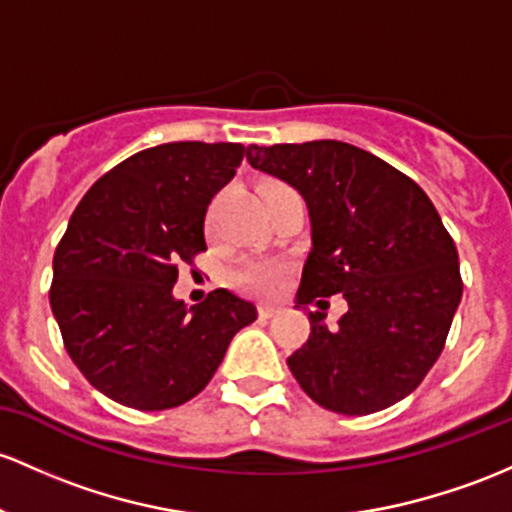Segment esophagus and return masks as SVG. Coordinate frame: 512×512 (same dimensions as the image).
<instances>
[{"label":"esophagus","instance_id":"34e87169","mask_svg":"<svg viewBox=\"0 0 512 512\" xmlns=\"http://www.w3.org/2000/svg\"><path fill=\"white\" fill-rule=\"evenodd\" d=\"M279 311H282V308H279V306H272V303H262V306H260V318L262 320H269V318L277 316Z\"/></svg>","mask_w":512,"mask_h":512}]
</instances>
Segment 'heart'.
<instances>
[{"mask_svg":"<svg viewBox=\"0 0 512 512\" xmlns=\"http://www.w3.org/2000/svg\"><path fill=\"white\" fill-rule=\"evenodd\" d=\"M291 265L286 260H274V257H247L230 272V282L240 291L262 299H272L286 286Z\"/></svg>","mask_w":512,"mask_h":512,"instance_id":"b5f03b06","label":"heart"}]
</instances>
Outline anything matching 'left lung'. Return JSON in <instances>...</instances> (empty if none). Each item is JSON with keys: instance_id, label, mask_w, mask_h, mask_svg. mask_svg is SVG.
<instances>
[{"instance_id": "obj_1", "label": "left lung", "mask_w": 512, "mask_h": 512, "mask_svg": "<svg viewBox=\"0 0 512 512\" xmlns=\"http://www.w3.org/2000/svg\"><path fill=\"white\" fill-rule=\"evenodd\" d=\"M247 162L301 192L311 216L299 303L342 294L338 328L311 311L286 364L318 406L369 415L425 379L462 299L452 235L428 194L367 150L340 140L250 145Z\"/></svg>"}]
</instances>
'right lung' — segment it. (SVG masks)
I'll return each instance as SVG.
<instances>
[{
  "label": "right lung",
  "mask_w": 512,
  "mask_h": 512,
  "mask_svg": "<svg viewBox=\"0 0 512 512\" xmlns=\"http://www.w3.org/2000/svg\"><path fill=\"white\" fill-rule=\"evenodd\" d=\"M245 153L199 140L140 150L72 213L53 255L50 308L67 355L111 401L136 411L192 401L257 318L226 289L192 308L172 296L179 265L206 250V211Z\"/></svg>",
  "instance_id": "1"
}]
</instances>
